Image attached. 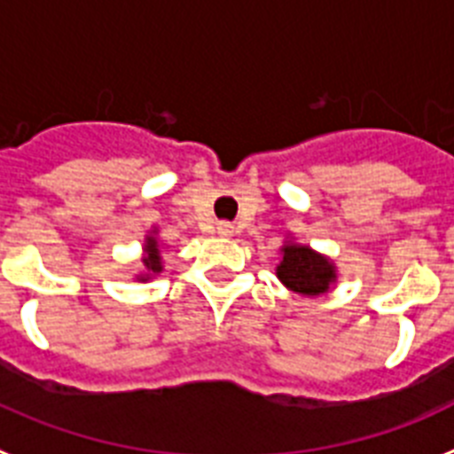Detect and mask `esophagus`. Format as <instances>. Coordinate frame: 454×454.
I'll return each instance as SVG.
<instances>
[{
    "mask_svg": "<svg viewBox=\"0 0 454 454\" xmlns=\"http://www.w3.org/2000/svg\"><path fill=\"white\" fill-rule=\"evenodd\" d=\"M215 231H218V236H230L231 234V224L230 223H220L218 227H215Z\"/></svg>",
    "mask_w": 454,
    "mask_h": 454,
    "instance_id": "1",
    "label": "esophagus"
}]
</instances>
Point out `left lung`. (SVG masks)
I'll list each match as a JSON object with an SVG mask.
<instances>
[{
  "label": "left lung",
  "mask_w": 454,
  "mask_h": 454,
  "mask_svg": "<svg viewBox=\"0 0 454 454\" xmlns=\"http://www.w3.org/2000/svg\"><path fill=\"white\" fill-rule=\"evenodd\" d=\"M276 276L287 290L301 297H320L336 283V267L327 254L316 253L310 246L286 241L280 248V262Z\"/></svg>",
  "instance_id": "left-lung-1"
}]
</instances>
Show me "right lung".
I'll return each mask as SVG.
<instances>
[{
	"label": "right lung",
	"instance_id": "obj_1",
	"mask_svg": "<svg viewBox=\"0 0 454 454\" xmlns=\"http://www.w3.org/2000/svg\"><path fill=\"white\" fill-rule=\"evenodd\" d=\"M141 264H144V271L137 273L138 283H148L153 276L162 273V243H160V239H157V230H153L151 234L145 236Z\"/></svg>",
	"mask_w": 454,
	"mask_h": 454
}]
</instances>
